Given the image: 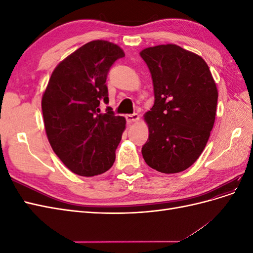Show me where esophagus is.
Listing matches in <instances>:
<instances>
[{"instance_id":"1","label":"esophagus","mask_w":253,"mask_h":253,"mask_svg":"<svg viewBox=\"0 0 253 253\" xmlns=\"http://www.w3.org/2000/svg\"><path fill=\"white\" fill-rule=\"evenodd\" d=\"M126 121L128 122V124H132V122H136L139 120V116L137 114H128L126 116Z\"/></svg>"}]
</instances>
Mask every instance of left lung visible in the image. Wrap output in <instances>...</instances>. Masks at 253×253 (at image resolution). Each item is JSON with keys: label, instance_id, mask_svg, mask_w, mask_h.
<instances>
[{"label": "left lung", "instance_id": "obj_1", "mask_svg": "<svg viewBox=\"0 0 253 253\" xmlns=\"http://www.w3.org/2000/svg\"><path fill=\"white\" fill-rule=\"evenodd\" d=\"M154 88V105L144 115L149 139L144 162L158 172L185 171L201 156L215 120L217 88L205 60L175 44L140 52Z\"/></svg>", "mask_w": 253, "mask_h": 253}]
</instances>
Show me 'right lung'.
I'll list each match as a JSON object with an SVG mask.
<instances>
[{"instance_id": "obj_1", "label": "right lung", "mask_w": 253, "mask_h": 253, "mask_svg": "<svg viewBox=\"0 0 253 253\" xmlns=\"http://www.w3.org/2000/svg\"><path fill=\"white\" fill-rule=\"evenodd\" d=\"M125 52L118 45L96 40L64 59L52 72L42 97L45 131L53 152L68 169L95 176L111 169L126 128L109 103L106 77Z\"/></svg>"}]
</instances>
